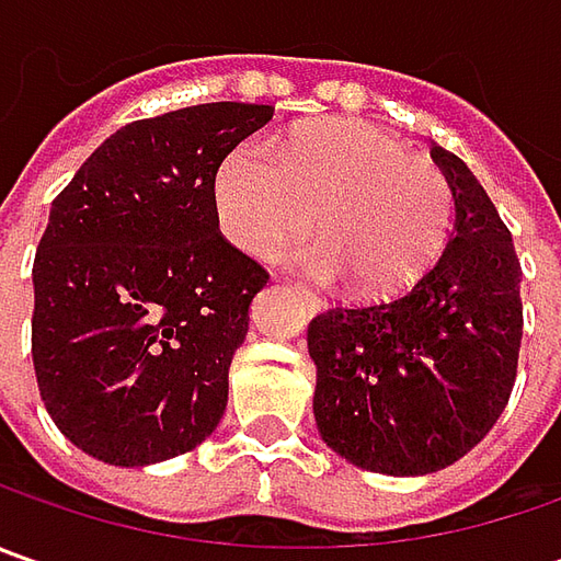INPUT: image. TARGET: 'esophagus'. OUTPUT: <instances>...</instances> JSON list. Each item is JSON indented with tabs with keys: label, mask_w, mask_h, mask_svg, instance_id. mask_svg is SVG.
<instances>
[{
	"label": "esophagus",
	"mask_w": 561,
	"mask_h": 561,
	"mask_svg": "<svg viewBox=\"0 0 561 561\" xmlns=\"http://www.w3.org/2000/svg\"><path fill=\"white\" fill-rule=\"evenodd\" d=\"M299 296L306 299V306H309L312 312H321V309H324V299H321V296H314L312 290H306V287H299Z\"/></svg>",
	"instance_id": "esophagus-1"
}]
</instances>
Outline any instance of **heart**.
Masks as SVG:
<instances>
[{"label":"heart","mask_w":561,"mask_h":561,"mask_svg":"<svg viewBox=\"0 0 561 561\" xmlns=\"http://www.w3.org/2000/svg\"><path fill=\"white\" fill-rule=\"evenodd\" d=\"M225 237L249 255H274L318 227L296 262L318 277H350L368 296L409 287L440 255L453 190L427 159L365 121L331 118L277 146L243 140L215 174Z\"/></svg>","instance_id":"1"}]
</instances>
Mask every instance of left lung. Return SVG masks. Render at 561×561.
Listing matches in <instances>:
<instances>
[{"instance_id": "obj_1", "label": "left lung", "mask_w": 561, "mask_h": 561, "mask_svg": "<svg viewBox=\"0 0 561 561\" xmlns=\"http://www.w3.org/2000/svg\"><path fill=\"white\" fill-rule=\"evenodd\" d=\"M456 227L405 293L336 306L309 324L314 424L365 471L412 478L459 462L506 409L522 350V265L468 164L431 149Z\"/></svg>"}]
</instances>
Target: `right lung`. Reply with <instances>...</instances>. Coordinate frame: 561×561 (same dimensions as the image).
Instances as JSON below:
<instances>
[{
    "mask_svg": "<svg viewBox=\"0 0 561 561\" xmlns=\"http://www.w3.org/2000/svg\"><path fill=\"white\" fill-rule=\"evenodd\" d=\"M271 105L208 102L112 134L55 196L33 259L31 350L55 427L99 462L196 449L268 271L218 230L215 174Z\"/></svg>",
    "mask_w": 561,
    "mask_h": 561,
    "instance_id": "right-lung-1",
    "label": "right lung"
}]
</instances>
